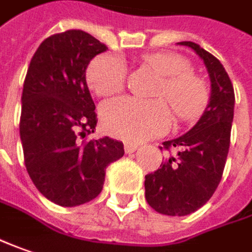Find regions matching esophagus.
<instances>
[{
    "label": "esophagus",
    "instance_id": "1",
    "mask_svg": "<svg viewBox=\"0 0 252 252\" xmlns=\"http://www.w3.org/2000/svg\"><path fill=\"white\" fill-rule=\"evenodd\" d=\"M137 144H132V142H126V144H124V151H126V154H132L134 151H137Z\"/></svg>",
    "mask_w": 252,
    "mask_h": 252
}]
</instances>
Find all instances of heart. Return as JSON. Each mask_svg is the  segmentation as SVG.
I'll return each mask as SVG.
<instances>
[{
  "label": "heart",
  "mask_w": 252,
  "mask_h": 252,
  "mask_svg": "<svg viewBox=\"0 0 252 252\" xmlns=\"http://www.w3.org/2000/svg\"><path fill=\"white\" fill-rule=\"evenodd\" d=\"M144 61L163 76L158 97L166 98L181 118L196 115L204 104L206 89L200 79L190 74V64L179 55L149 53ZM126 69L114 55H100L89 64L87 82L98 95H113L123 90ZM101 123L107 132L126 141H144L163 134L170 123L169 108L163 100L142 101L120 97L101 107Z\"/></svg>",
  "instance_id": "obj_1"
}]
</instances>
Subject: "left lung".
<instances>
[{"mask_svg": "<svg viewBox=\"0 0 252 252\" xmlns=\"http://www.w3.org/2000/svg\"><path fill=\"white\" fill-rule=\"evenodd\" d=\"M196 52L207 69L210 98L199 121L181 137L163 142L176 155L145 176V199L158 213L186 216L213 196L221 181L234 117V89L219 59L194 42H179ZM162 149V148H160Z\"/></svg>", "mask_w": 252, "mask_h": 252, "instance_id": "8db88e82", "label": "left lung"}]
</instances>
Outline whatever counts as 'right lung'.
I'll list each match as a JSON object with an SVG mask.
<instances>
[{
	"label": "right lung",
	"instance_id": "right-lung-1",
	"mask_svg": "<svg viewBox=\"0 0 252 252\" xmlns=\"http://www.w3.org/2000/svg\"><path fill=\"white\" fill-rule=\"evenodd\" d=\"M105 50L80 29L52 35L39 45L24 82L19 134L25 166L36 189L63 207L97 197L107 166L124 155L121 141L84 139L97 126L86 70Z\"/></svg>",
	"mask_w": 252,
	"mask_h": 252
}]
</instances>
